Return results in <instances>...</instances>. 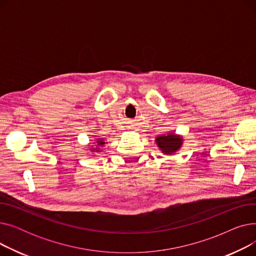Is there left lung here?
Returning a JSON list of instances; mask_svg holds the SVG:
<instances>
[{
  "label": "left lung",
  "instance_id": "8db88e82",
  "mask_svg": "<svg viewBox=\"0 0 256 256\" xmlns=\"http://www.w3.org/2000/svg\"><path fill=\"white\" fill-rule=\"evenodd\" d=\"M154 141L160 152L169 156L176 154L182 148L184 138L182 135H178V134L167 132L165 135L158 136Z\"/></svg>",
  "mask_w": 256,
  "mask_h": 256
}]
</instances>
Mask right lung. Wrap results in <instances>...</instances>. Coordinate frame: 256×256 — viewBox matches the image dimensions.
Listing matches in <instances>:
<instances>
[{
    "instance_id": "right-lung-1",
    "label": "right lung",
    "mask_w": 256,
    "mask_h": 256,
    "mask_svg": "<svg viewBox=\"0 0 256 256\" xmlns=\"http://www.w3.org/2000/svg\"><path fill=\"white\" fill-rule=\"evenodd\" d=\"M106 139H104V138H96L93 140V143L92 145H90V148L89 150L91 152L92 154H96L98 152H102V147L106 146Z\"/></svg>"
}]
</instances>
